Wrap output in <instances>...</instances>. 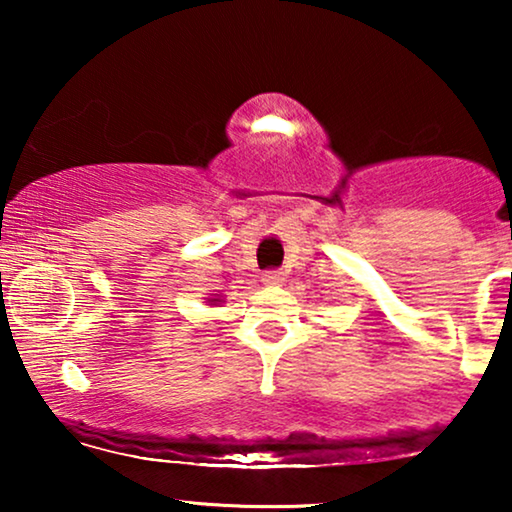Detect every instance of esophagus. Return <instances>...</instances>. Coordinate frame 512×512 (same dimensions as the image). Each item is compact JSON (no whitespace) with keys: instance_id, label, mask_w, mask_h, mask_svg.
Listing matches in <instances>:
<instances>
[{"instance_id":"obj_1","label":"esophagus","mask_w":512,"mask_h":512,"mask_svg":"<svg viewBox=\"0 0 512 512\" xmlns=\"http://www.w3.org/2000/svg\"><path fill=\"white\" fill-rule=\"evenodd\" d=\"M263 284H268V286H277V284H282L284 282V275L279 270H268V272H263Z\"/></svg>"}]
</instances>
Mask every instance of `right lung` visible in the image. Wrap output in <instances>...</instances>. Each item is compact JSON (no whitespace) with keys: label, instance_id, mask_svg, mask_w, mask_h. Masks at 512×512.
<instances>
[{"label":"right lung","instance_id":"add662e5","mask_svg":"<svg viewBox=\"0 0 512 512\" xmlns=\"http://www.w3.org/2000/svg\"><path fill=\"white\" fill-rule=\"evenodd\" d=\"M209 303H221V300L219 298H212V300H209Z\"/></svg>","mask_w":512,"mask_h":512}]
</instances>
